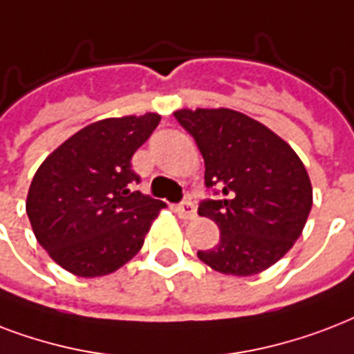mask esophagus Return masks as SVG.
Segmentation results:
<instances>
[{"label":"esophagus","instance_id":"obj_1","mask_svg":"<svg viewBox=\"0 0 354 354\" xmlns=\"http://www.w3.org/2000/svg\"><path fill=\"white\" fill-rule=\"evenodd\" d=\"M177 212H179L180 218L192 220V218H196V205H194L190 199H185V201H180L179 205H177Z\"/></svg>","mask_w":354,"mask_h":354}]
</instances>
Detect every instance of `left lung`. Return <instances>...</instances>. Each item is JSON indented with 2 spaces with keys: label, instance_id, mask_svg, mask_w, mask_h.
<instances>
[{
  "label": "left lung",
  "instance_id": "left-lung-1",
  "mask_svg": "<svg viewBox=\"0 0 354 354\" xmlns=\"http://www.w3.org/2000/svg\"><path fill=\"white\" fill-rule=\"evenodd\" d=\"M205 158V185L218 197L199 216L220 227V242L197 257L225 275L268 270L301 236L312 186L292 147L253 118L231 109L177 111Z\"/></svg>",
  "mask_w": 354,
  "mask_h": 354
}]
</instances>
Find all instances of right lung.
<instances>
[{
	"instance_id": "right-lung-1",
	"label": "right lung",
	"mask_w": 354,
	"mask_h": 354,
	"mask_svg": "<svg viewBox=\"0 0 354 354\" xmlns=\"http://www.w3.org/2000/svg\"><path fill=\"white\" fill-rule=\"evenodd\" d=\"M160 116L90 123L49 155L32 177L27 216L49 257L79 277L109 275L138 253L164 203L134 190V151Z\"/></svg>"
}]
</instances>
